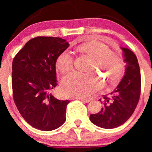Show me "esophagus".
Here are the masks:
<instances>
[{
  "mask_svg": "<svg viewBox=\"0 0 152 152\" xmlns=\"http://www.w3.org/2000/svg\"><path fill=\"white\" fill-rule=\"evenodd\" d=\"M74 99H79V100H81V101L84 102H86V103H88V102H90V100H89V99L82 98V97H75V98H74Z\"/></svg>",
  "mask_w": 152,
  "mask_h": 152,
  "instance_id": "esophagus-1",
  "label": "esophagus"
}]
</instances>
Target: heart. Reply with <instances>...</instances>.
<instances>
[{
  "instance_id": "1",
  "label": "heart",
  "mask_w": 152,
  "mask_h": 152,
  "mask_svg": "<svg viewBox=\"0 0 152 152\" xmlns=\"http://www.w3.org/2000/svg\"><path fill=\"white\" fill-rule=\"evenodd\" d=\"M80 48L94 58L91 70L98 68L104 70L111 82H115L120 77L123 68V61L120 53L111 51L105 43L95 40L83 43ZM73 63V55L66 49L58 56L56 66L61 73L66 74L72 70ZM101 86V82L95 74L75 71L63 79L61 90L66 96L83 98L97 92Z\"/></svg>"
}]
</instances>
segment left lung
Here are the masks:
<instances>
[{"label": "left lung", "instance_id": "1", "mask_svg": "<svg viewBox=\"0 0 152 152\" xmlns=\"http://www.w3.org/2000/svg\"><path fill=\"white\" fill-rule=\"evenodd\" d=\"M121 49L126 63L123 78L109 96L104 97L101 111L90 115L91 122L104 129L123 124L132 116L140 98L141 78L138 59L131 50Z\"/></svg>", "mask_w": 152, "mask_h": 152}]
</instances>
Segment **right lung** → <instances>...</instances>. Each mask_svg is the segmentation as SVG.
I'll use <instances>...</instances> for the list:
<instances>
[{
    "label": "right lung",
    "instance_id": "1",
    "mask_svg": "<svg viewBox=\"0 0 152 152\" xmlns=\"http://www.w3.org/2000/svg\"><path fill=\"white\" fill-rule=\"evenodd\" d=\"M68 46L59 37H35L13 59L14 101L25 120L39 130L56 129L66 121L69 100H59L50 92L57 85L56 61Z\"/></svg>",
    "mask_w": 152,
    "mask_h": 152
}]
</instances>
